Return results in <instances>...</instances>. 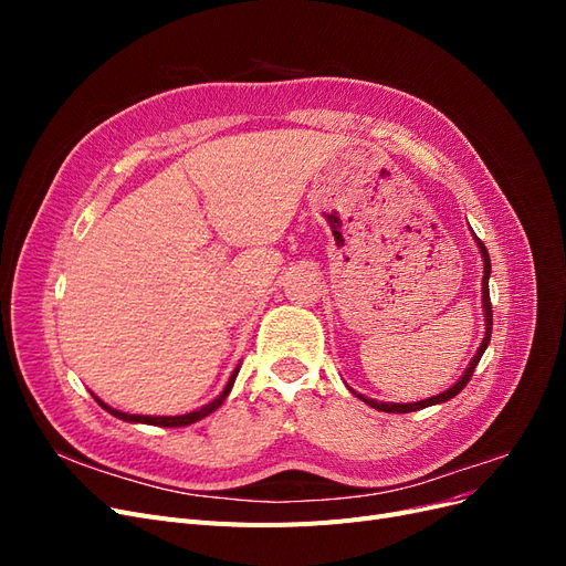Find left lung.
<instances>
[{
  "label": "left lung",
  "mask_w": 566,
  "mask_h": 566,
  "mask_svg": "<svg viewBox=\"0 0 566 566\" xmlns=\"http://www.w3.org/2000/svg\"><path fill=\"white\" fill-rule=\"evenodd\" d=\"M474 241H476V248H479V252H482V260H484V279H482V306H484V321H486V333H484V339H482V345H479V349H476V354L472 356V361H470V366L465 368V373H462V378L453 385V387H449L447 391H441V394H437V397H430V399H422V401H416V403H389V401H375V399H368V397H364V394H358V391H354L352 387H349V391L352 394H356L358 399L361 401H366L370 408H378V410H385V413H410V410H420V408H427V406H434V403H443V401H449V399H453L455 394H460L462 389H465V385L470 382V378H472V373H474V368H476V364H479V358L484 356V352H486V347H489V339H491V325H493V312H491V297H489V276H491V260H489V252H486V248H484V243L479 241V238L474 235Z\"/></svg>",
  "instance_id": "left-lung-1"
}]
</instances>
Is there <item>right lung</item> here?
<instances>
[{
    "mask_svg": "<svg viewBox=\"0 0 566 566\" xmlns=\"http://www.w3.org/2000/svg\"><path fill=\"white\" fill-rule=\"evenodd\" d=\"M238 370H241V366H238V368L231 373V378H229V382H227L224 391H221L214 401L205 403L202 408L191 410V413H184V416H132V413H123V410H117V408H111L108 403L101 401V399L96 397V394H92V397L98 401V406H101V408H106L111 416H115V418H119V420H125V422H144V424H156V427H186V424H193V422L202 420L205 416L214 413V410H217L221 403L227 401L229 391H231V387H233V382H235V375H238Z\"/></svg>",
    "mask_w": 566,
    "mask_h": 566,
    "instance_id": "add662e5",
    "label": "right lung"
}]
</instances>
